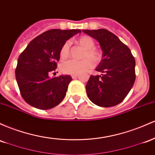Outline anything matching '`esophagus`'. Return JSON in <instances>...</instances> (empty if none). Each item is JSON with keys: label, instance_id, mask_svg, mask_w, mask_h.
Masks as SVG:
<instances>
[{"label": "esophagus", "instance_id": "obj_1", "mask_svg": "<svg viewBox=\"0 0 155 155\" xmlns=\"http://www.w3.org/2000/svg\"><path fill=\"white\" fill-rule=\"evenodd\" d=\"M78 76V74H72L71 75V77H72V79H75V78H77Z\"/></svg>", "mask_w": 155, "mask_h": 155}]
</instances>
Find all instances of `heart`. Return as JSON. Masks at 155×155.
Instances as JSON below:
<instances>
[{"mask_svg":"<svg viewBox=\"0 0 155 155\" xmlns=\"http://www.w3.org/2000/svg\"><path fill=\"white\" fill-rule=\"evenodd\" d=\"M77 43L85 49L81 61L69 60L61 64V71L64 74H76L86 72L93 68L94 64H99L102 59V54L98 50L95 49V43L92 38L88 36H83L77 40ZM60 58L62 60L67 59L70 55V42L66 41L61 48L59 52Z\"/></svg>","mask_w":155,"mask_h":155,"instance_id":"heart-1","label":"heart"}]
</instances>
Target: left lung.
Returning a JSON list of instances; mask_svg holds the SVG:
<instances>
[{
	"mask_svg": "<svg viewBox=\"0 0 155 155\" xmlns=\"http://www.w3.org/2000/svg\"><path fill=\"white\" fill-rule=\"evenodd\" d=\"M100 42L102 59L97 72L91 75L86 89L95 105L108 107L121 103L127 96L135 81V61L130 48L115 34L106 29L83 30Z\"/></svg>",
	"mask_w": 155,
	"mask_h": 155,
	"instance_id": "left-lung-1",
	"label": "left lung"
}]
</instances>
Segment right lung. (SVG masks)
<instances>
[{
  "label": "right lung",
  "mask_w": 155,
  "mask_h": 155,
  "mask_svg": "<svg viewBox=\"0 0 155 155\" xmlns=\"http://www.w3.org/2000/svg\"><path fill=\"white\" fill-rule=\"evenodd\" d=\"M81 32L78 29L47 31L34 38L22 52L15 76L20 94L28 104L48 110L64 100L72 79L69 75L50 78L49 74L57 68L62 45Z\"/></svg>",
  "instance_id": "right-lung-1"
}]
</instances>
